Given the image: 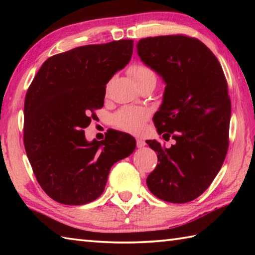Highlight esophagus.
<instances>
[{"instance_id":"34e87169","label":"esophagus","mask_w":255,"mask_h":255,"mask_svg":"<svg viewBox=\"0 0 255 255\" xmlns=\"http://www.w3.org/2000/svg\"><path fill=\"white\" fill-rule=\"evenodd\" d=\"M145 145H146V143H145L144 139H141V138H137V147L138 148L144 147Z\"/></svg>"}]
</instances>
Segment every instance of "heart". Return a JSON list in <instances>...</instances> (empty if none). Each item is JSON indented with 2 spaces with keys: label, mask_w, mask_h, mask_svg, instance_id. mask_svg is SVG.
<instances>
[{
  "label": "heart",
  "mask_w": 255,
  "mask_h": 255,
  "mask_svg": "<svg viewBox=\"0 0 255 255\" xmlns=\"http://www.w3.org/2000/svg\"><path fill=\"white\" fill-rule=\"evenodd\" d=\"M128 73L138 86L150 80L156 81L155 73L143 64H133L128 68ZM147 117L148 112L143 108H124L115 115L114 122L124 130L138 133L143 130L144 123Z\"/></svg>",
  "instance_id": "heart-1"
}]
</instances>
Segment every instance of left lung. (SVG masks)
<instances>
[{
  "label": "left lung",
  "mask_w": 255,
  "mask_h": 255,
  "mask_svg": "<svg viewBox=\"0 0 255 255\" xmlns=\"http://www.w3.org/2000/svg\"><path fill=\"white\" fill-rule=\"evenodd\" d=\"M141 62L165 84L154 115L158 135L175 144L146 143L158 163L146 183L158 199L183 204L204 193L221 170L228 148L231 101L223 68L200 40L181 34L137 42Z\"/></svg>",
  "instance_id": "8db88e82"
}]
</instances>
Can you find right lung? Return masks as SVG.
Listing matches in <instances>:
<instances>
[{
    "label": "right lung",
    "instance_id": "1",
    "mask_svg": "<svg viewBox=\"0 0 255 255\" xmlns=\"http://www.w3.org/2000/svg\"><path fill=\"white\" fill-rule=\"evenodd\" d=\"M132 40L86 45L42 64L24 100L23 141L38 183L51 199L85 205L102 195L111 166L136 140L112 130L86 140L84 130L103 107L106 85L130 62Z\"/></svg>",
    "mask_w": 255,
    "mask_h": 255
}]
</instances>
